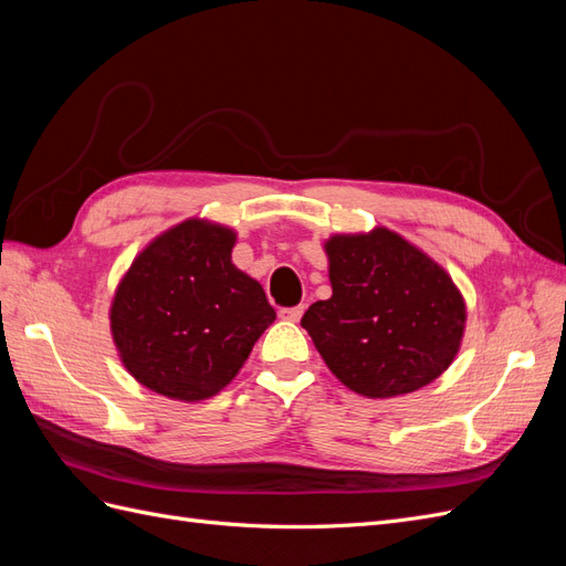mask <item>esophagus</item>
I'll return each mask as SVG.
<instances>
[{
    "label": "esophagus",
    "instance_id": "1",
    "mask_svg": "<svg viewBox=\"0 0 566 566\" xmlns=\"http://www.w3.org/2000/svg\"><path fill=\"white\" fill-rule=\"evenodd\" d=\"M302 314H304V306H290V310H281L279 312V316L283 321H290V323H297L302 318Z\"/></svg>",
    "mask_w": 566,
    "mask_h": 566
}]
</instances>
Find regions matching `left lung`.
<instances>
[{"instance_id": "1", "label": "left lung", "mask_w": 566, "mask_h": 566, "mask_svg": "<svg viewBox=\"0 0 566 566\" xmlns=\"http://www.w3.org/2000/svg\"><path fill=\"white\" fill-rule=\"evenodd\" d=\"M323 252L333 295L306 310L302 328L335 378L368 399L434 382L468 323L451 273L387 227L333 233Z\"/></svg>"}]
</instances>
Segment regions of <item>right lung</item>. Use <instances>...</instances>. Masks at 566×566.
<instances>
[{
	"instance_id": "right-lung-1",
	"label": "right lung",
	"mask_w": 566,
	"mask_h": 566,
	"mask_svg": "<svg viewBox=\"0 0 566 566\" xmlns=\"http://www.w3.org/2000/svg\"><path fill=\"white\" fill-rule=\"evenodd\" d=\"M238 233L191 217L134 256L111 302V335L132 378L198 403L233 382L276 312L231 262Z\"/></svg>"
}]
</instances>
